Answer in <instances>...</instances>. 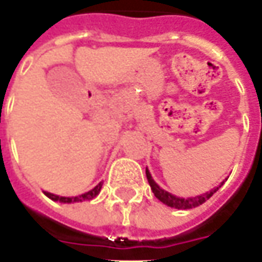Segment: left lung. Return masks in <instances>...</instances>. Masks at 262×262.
Listing matches in <instances>:
<instances>
[{"label": "left lung", "instance_id": "left-lung-1", "mask_svg": "<svg viewBox=\"0 0 262 262\" xmlns=\"http://www.w3.org/2000/svg\"><path fill=\"white\" fill-rule=\"evenodd\" d=\"M146 178H148V183L150 185V190L154 191L155 194V197L158 199L159 202H162L164 204H167L169 207H174V209H181V210H187V209H193V207H197V206H200V204H203L206 200H209L210 197H212L213 194L216 193L219 188H221L223 183H222L219 187H216L214 190H212L210 193H204L202 195H197V197H190V199H180V197H176V195H172L171 193H168L165 190H162L161 187H159L154 180H152V177H150V172L148 171V168H146Z\"/></svg>", "mask_w": 262, "mask_h": 262}]
</instances>
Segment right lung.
<instances>
[{
	"mask_svg": "<svg viewBox=\"0 0 262 262\" xmlns=\"http://www.w3.org/2000/svg\"><path fill=\"white\" fill-rule=\"evenodd\" d=\"M101 187H103V183H98L93 190H90V191H86V193L81 194V195H77V197H60V195H55V194H50V193H45V194H46L49 199H52L53 202H62V203H77V202H84V200H91V199H94L95 195L100 193Z\"/></svg>",
	"mask_w": 262,
	"mask_h": 262,
	"instance_id": "add662e5",
	"label": "right lung"
}]
</instances>
